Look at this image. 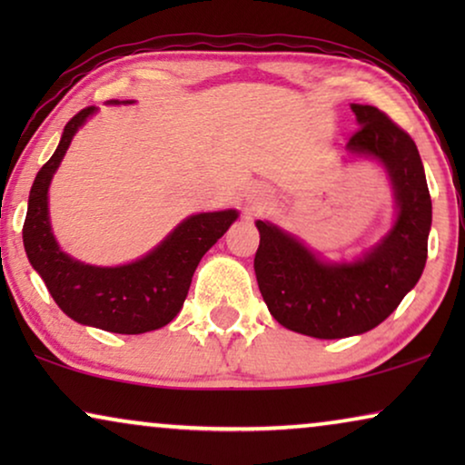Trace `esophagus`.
Wrapping results in <instances>:
<instances>
[{
	"mask_svg": "<svg viewBox=\"0 0 465 465\" xmlns=\"http://www.w3.org/2000/svg\"><path fill=\"white\" fill-rule=\"evenodd\" d=\"M269 199H271V194L266 193V190H256V194H253V199H252V209L266 207L269 205Z\"/></svg>",
	"mask_w": 465,
	"mask_h": 465,
	"instance_id": "34e87169",
	"label": "esophagus"
}]
</instances>
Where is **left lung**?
Returning <instances> with one entry per match:
<instances>
[{"label": "left lung", "mask_w": 465, "mask_h": 465, "mask_svg": "<svg viewBox=\"0 0 465 465\" xmlns=\"http://www.w3.org/2000/svg\"><path fill=\"white\" fill-rule=\"evenodd\" d=\"M351 110L360 129L347 148L379 158L390 171L398 203L391 232L358 262L326 264L277 226L256 222L253 269L266 307L282 326L315 339L379 326L415 288L428 260L431 199L415 142L379 107L353 104Z\"/></svg>", "instance_id": "1"}]
</instances>
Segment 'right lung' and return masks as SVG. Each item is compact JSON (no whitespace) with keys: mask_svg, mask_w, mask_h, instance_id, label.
<instances>
[{"mask_svg":"<svg viewBox=\"0 0 465 465\" xmlns=\"http://www.w3.org/2000/svg\"><path fill=\"white\" fill-rule=\"evenodd\" d=\"M93 112L94 105H88L69 120L59 148L37 171L23 224L25 252L54 302L74 322L107 332L143 334L167 326L180 313L201 258L237 220V212L190 215L154 252L124 266L101 269L69 258L50 232L48 183L75 131Z\"/></svg>","mask_w":465,"mask_h":465,"instance_id":"obj_1","label":"right lung"}]
</instances>
